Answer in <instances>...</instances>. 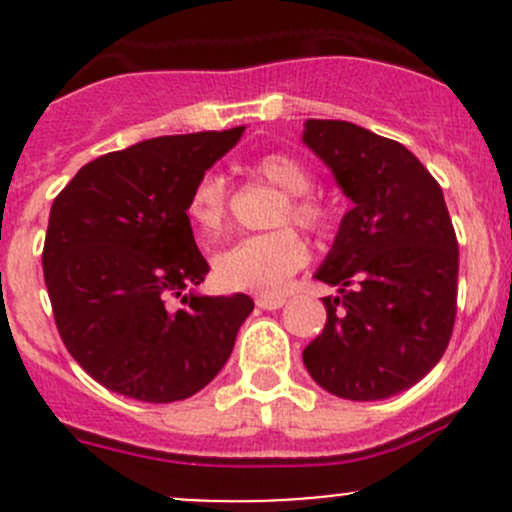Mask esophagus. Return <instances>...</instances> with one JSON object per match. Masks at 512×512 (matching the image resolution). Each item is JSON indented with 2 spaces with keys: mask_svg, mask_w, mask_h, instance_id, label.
I'll list each match as a JSON object with an SVG mask.
<instances>
[{
  "mask_svg": "<svg viewBox=\"0 0 512 512\" xmlns=\"http://www.w3.org/2000/svg\"><path fill=\"white\" fill-rule=\"evenodd\" d=\"M287 304V297H257V307L260 309H280Z\"/></svg>",
  "mask_w": 512,
  "mask_h": 512,
  "instance_id": "34e87169",
  "label": "esophagus"
}]
</instances>
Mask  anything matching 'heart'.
Instances as JSON below:
<instances>
[{"instance_id":"b5f03b06","label":"heart","mask_w":512,"mask_h":512,"mask_svg":"<svg viewBox=\"0 0 512 512\" xmlns=\"http://www.w3.org/2000/svg\"><path fill=\"white\" fill-rule=\"evenodd\" d=\"M255 178L265 180L282 193L277 225L294 223L302 230L322 232L332 223V208L327 200L314 195L312 170L289 153H265L247 165ZM188 218L195 230L213 237L223 230L227 215V193L220 175L205 173L193 185L188 198ZM307 262V245L289 227H280L265 235L242 237L235 245L215 257L218 280L230 289L255 294H277L287 285L289 277Z\"/></svg>"}]
</instances>
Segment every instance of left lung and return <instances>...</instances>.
Here are the masks:
<instances>
[{"mask_svg": "<svg viewBox=\"0 0 512 512\" xmlns=\"http://www.w3.org/2000/svg\"><path fill=\"white\" fill-rule=\"evenodd\" d=\"M302 141L354 203L314 275L339 294L324 297L327 324L304 366L334 396L389 399L451 342L458 240L443 190L409 148L356 123L309 118Z\"/></svg>", "mask_w": 512, "mask_h": 512, "instance_id": "8db88e82", "label": "left lung"}]
</instances>
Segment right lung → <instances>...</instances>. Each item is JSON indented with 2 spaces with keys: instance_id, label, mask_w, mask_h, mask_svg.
<instances>
[{
  "instance_id": "1",
  "label": "right lung",
  "mask_w": 512,
  "mask_h": 512,
  "mask_svg": "<svg viewBox=\"0 0 512 512\" xmlns=\"http://www.w3.org/2000/svg\"><path fill=\"white\" fill-rule=\"evenodd\" d=\"M242 131L160 136L106 153L56 195L41 255L56 329L106 389L170 404L198 394L230 359L255 302L183 294L210 270L185 208Z\"/></svg>"
}]
</instances>
